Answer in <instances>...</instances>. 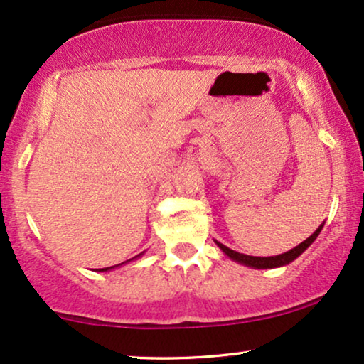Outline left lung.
Listing matches in <instances>:
<instances>
[{"label": "left lung", "mask_w": 364, "mask_h": 364, "mask_svg": "<svg viewBox=\"0 0 364 364\" xmlns=\"http://www.w3.org/2000/svg\"><path fill=\"white\" fill-rule=\"evenodd\" d=\"M323 227H324V223L321 225V227L317 228L316 232L312 233L309 238H306L304 242L299 243L297 247H294L289 252H284V254H279V255H275V257H252V255H245V254H240V252L232 250V248H228L227 245H223V243H220V242H216V240H215V243L220 247V250H222L223 254L228 257V259L235 260V262H238V264L252 267V269H275V267L289 265V264H291V262L296 260L297 257L302 254V252H306L307 247H309L311 243L316 240L317 235H319L321 230H323Z\"/></svg>", "instance_id": "obj_1"}]
</instances>
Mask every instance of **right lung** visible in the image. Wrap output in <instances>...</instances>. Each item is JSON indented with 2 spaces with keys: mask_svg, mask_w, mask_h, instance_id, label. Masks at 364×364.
<instances>
[{
  "mask_svg": "<svg viewBox=\"0 0 364 364\" xmlns=\"http://www.w3.org/2000/svg\"><path fill=\"white\" fill-rule=\"evenodd\" d=\"M142 254H144V252H142ZM142 254H139V255H136V257H132V259H129V260H126V262H122V264H119V265H112V267H105V269H99V270H97V272H109V270L116 269V267H121V265H124V264H129V262H131V260H136V259H139V257H141Z\"/></svg>",
  "mask_w": 364,
  "mask_h": 364,
  "instance_id": "right-lung-1",
  "label": "right lung"
}]
</instances>
